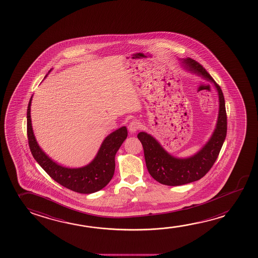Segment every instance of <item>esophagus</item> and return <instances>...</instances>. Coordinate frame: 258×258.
I'll list each match as a JSON object with an SVG mask.
<instances>
[{"mask_svg":"<svg viewBox=\"0 0 258 258\" xmlns=\"http://www.w3.org/2000/svg\"><path fill=\"white\" fill-rule=\"evenodd\" d=\"M140 127H141V123L136 119H133L128 125V131L131 133H136L140 130Z\"/></svg>","mask_w":258,"mask_h":258,"instance_id":"esophagus-1","label":"esophagus"}]
</instances>
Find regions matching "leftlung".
Segmentation results:
<instances>
[{
  "mask_svg": "<svg viewBox=\"0 0 258 258\" xmlns=\"http://www.w3.org/2000/svg\"><path fill=\"white\" fill-rule=\"evenodd\" d=\"M188 71L212 83L219 95V116L211 139L199 152L186 158L172 156L157 140L146 132H140L138 139L143 146L144 156L148 172L162 184L177 186L198 181L210 171L220 154L227 136V113L223 93L220 85L202 64L191 58L181 59Z\"/></svg>",
  "mask_w": 258,
  "mask_h": 258,
  "instance_id": "8db88e82",
  "label": "left lung"
}]
</instances>
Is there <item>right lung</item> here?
<instances>
[{"label":"right lung","instance_id":"right-lung-1","mask_svg":"<svg viewBox=\"0 0 258 258\" xmlns=\"http://www.w3.org/2000/svg\"><path fill=\"white\" fill-rule=\"evenodd\" d=\"M31 101L32 96L27 110V135L30 151L38 165L55 182L76 192L90 195L104 188L114 174L115 156L124 140L127 139V127H119L107 136L97 155L90 164L79 168H68L56 164L38 146L31 125Z\"/></svg>","mask_w":258,"mask_h":258}]
</instances>
